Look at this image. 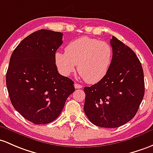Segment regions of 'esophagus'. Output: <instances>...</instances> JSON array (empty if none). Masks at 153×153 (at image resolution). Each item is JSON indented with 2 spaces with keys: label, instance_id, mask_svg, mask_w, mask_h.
I'll return each instance as SVG.
<instances>
[{
  "label": "esophagus",
  "instance_id": "obj_1",
  "mask_svg": "<svg viewBox=\"0 0 153 153\" xmlns=\"http://www.w3.org/2000/svg\"><path fill=\"white\" fill-rule=\"evenodd\" d=\"M74 87L76 89H79V88H82V86L81 85H79V84H77V83H75L74 84Z\"/></svg>",
  "mask_w": 153,
  "mask_h": 153
}]
</instances>
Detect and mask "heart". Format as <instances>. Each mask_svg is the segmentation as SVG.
Returning a JSON list of instances; mask_svg holds the SVG:
<instances>
[{
    "label": "heart",
    "instance_id": "obj_1",
    "mask_svg": "<svg viewBox=\"0 0 153 153\" xmlns=\"http://www.w3.org/2000/svg\"><path fill=\"white\" fill-rule=\"evenodd\" d=\"M65 51L55 54L60 73L68 76L78 64V72L90 84L98 82L106 76L112 60V47L109 43L88 36L69 42Z\"/></svg>",
    "mask_w": 153,
    "mask_h": 153
}]
</instances>
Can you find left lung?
Segmentation results:
<instances>
[{
  "instance_id": "8db88e82",
  "label": "left lung",
  "mask_w": 153,
  "mask_h": 153,
  "mask_svg": "<svg viewBox=\"0 0 153 153\" xmlns=\"http://www.w3.org/2000/svg\"><path fill=\"white\" fill-rule=\"evenodd\" d=\"M109 70L101 81L85 87L84 111L97 126L114 128L136 115L144 95L142 64L129 47L112 36Z\"/></svg>"
}]
</instances>
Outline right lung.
Masks as SVG:
<instances>
[{
    "label": "right lung",
    "instance_id": "right-lung-1",
    "mask_svg": "<svg viewBox=\"0 0 153 153\" xmlns=\"http://www.w3.org/2000/svg\"><path fill=\"white\" fill-rule=\"evenodd\" d=\"M60 32L39 30L16 47L6 72V87L13 106L34 124L52 123L60 115L74 82L57 71L55 54L63 44Z\"/></svg>",
    "mask_w": 153,
    "mask_h": 153
}]
</instances>
